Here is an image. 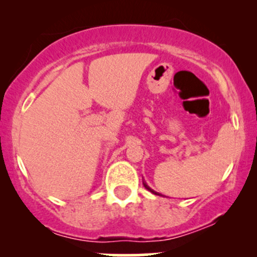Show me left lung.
Segmentation results:
<instances>
[{"mask_svg":"<svg viewBox=\"0 0 257 257\" xmlns=\"http://www.w3.org/2000/svg\"><path fill=\"white\" fill-rule=\"evenodd\" d=\"M143 184H144V186H145V188H146V190H149V191H150V192H152V193L157 194V192H155V191H153L151 187H149V185H147V184H146V182H143Z\"/></svg>","mask_w":257,"mask_h":257,"instance_id":"1","label":"left lung"}]
</instances>
